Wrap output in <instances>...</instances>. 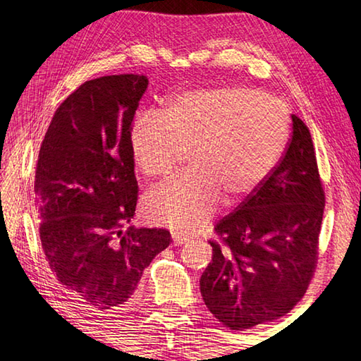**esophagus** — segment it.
<instances>
[{"label": "esophagus", "instance_id": "obj_1", "mask_svg": "<svg viewBox=\"0 0 361 361\" xmlns=\"http://www.w3.org/2000/svg\"><path fill=\"white\" fill-rule=\"evenodd\" d=\"M172 240L173 245H183L190 240V237L186 234H181V233H172Z\"/></svg>", "mask_w": 361, "mask_h": 361}]
</instances>
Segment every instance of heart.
<instances>
[{"mask_svg": "<svg viewBox=\"0 0 361 361\" xmlns=\"http://www.w3.org/2000/svg\"><path fill=\"white\" fill-rule=\"evenodd\" d=\"M288 135L287 105L251 87L188 90L164 111L141 110L130 127L137 169L149 178L166 176L185 152L192 164L145 195V216L185 233L202 228L221 195L239 200L271 173Z\"/></svg>", "mask_w": 361, "mask_h": 361, "instance_id": "1", "label": "heart"}]
</instances>
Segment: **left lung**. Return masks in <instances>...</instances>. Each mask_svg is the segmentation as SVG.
I'll return each mask as SVG.
<instances>
[{"label": "left lung", "instance_id": "left-lung-1", "mask_svg": "<svg viewBox=\"0 0 361 361\" xmlns=\"http://www.w3.org/2000/svg\"><path fill=\"white\" fill-rule=\"evenodd\" d=\"M293 133L271 173L224 217L209 240L212 260L200 278L206 307L231 331L286 315L315 273L326 204L307 126Z\"/></svg>", "mask_w": 361, "mask_h": 361}]
</instances>
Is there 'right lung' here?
Returning <instances> with one entry per match:
<instances>
[{"label":"right lung","mask_w":361,"mask_h":361,"mask_svg":"<svg viewBox=\"0 0 361 361\" xmlns=\"http://www.w3.org/2000/svg\"><path fill=\"white\" fill-rule=\"evenodd\" d=\"M147 85L140 74L82 83L54 113L38 153L44 259L66 293L96 313L132 304L144 268L172 242L167 229L125 228L137 202L130 127Z\"/></svg>","instance_id":"add662e5"}]
</instances>
